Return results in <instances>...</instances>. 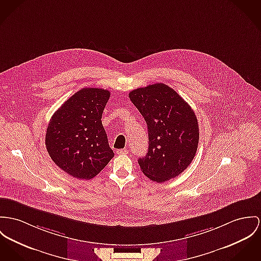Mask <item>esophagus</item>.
Segmentation results:
<instances>
[{"instance_id":"1","label":"esophagus","mask_w":261,"mask_h":261,"mask_svg":"<svg viewBox=\"0 0 261 261\" xmlns=\"http://www.w3.org/2000/svg\"><path fill=\"white\" fill-rule=\"evenodd\" d=\"M116 153L118 155H126V154H128V151L126 149H119L116 151Z\"/></svg>"}]
</instances>
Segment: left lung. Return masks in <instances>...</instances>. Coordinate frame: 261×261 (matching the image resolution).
I'll return each instance as SVG.
<instances>
[{"instance_id": "1", "label": "left lung", "mask_w": 261, "mask_h": 261, "mask_svg": "<svg viewBox=\"0 0 261 261\" xmlns=\"http://www.w3.org/2000/svg\"><path fill=\"white\" fill-rule=\"evenodd\" d=\"M129 97L148 127V153L138 159L141 171L158 182L176 178L197 153L200 133L194 110L164 83L132 90Z\"/></svg>"}]
</instances>
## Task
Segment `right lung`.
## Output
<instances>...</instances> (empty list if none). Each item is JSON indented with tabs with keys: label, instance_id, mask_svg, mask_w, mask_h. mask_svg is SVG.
Masks as SVG:
<instances>
[{
	"label": "right lung",
	"instance_id": "obj_1",
	"mask_svg": "<svg viewBox=\"0 0 261 261\" xmlns=\"http://www.w3.org/2000/svg\"><path fill=\"white\" fill-rule=\"evenodd\" d=\"M110 92L82 88L53 115L45 134L50 158L62 171L90 180L114 157L102 125V113Z\"/></svg>",
	"mask_w": 261,
	"mask_h": 261
}]
</instances>
